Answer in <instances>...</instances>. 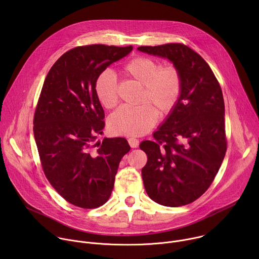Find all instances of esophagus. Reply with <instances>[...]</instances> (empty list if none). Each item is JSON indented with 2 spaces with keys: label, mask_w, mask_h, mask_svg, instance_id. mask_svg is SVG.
I'll return each instance as SVG.
<instances>
[{
  "label": "esophagus",
  "mask_w": 259,
  "mask_h": 259,
  "mask_svg": "<svg viewBox=\"0 0 259 259\" xmlns=\"http://www.w3.org/2000/svg\"><path fill=\"white\" fill-rule=\"evenodd\" d=\"M128 142H129L131 147H137L138 144H139V140L137 138H135V137H129L128 138Z\"/></svg>",
  "instance_id": "34e87169"
}]
</instances>
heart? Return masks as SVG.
I'll return each mask as SVG.
<instances>
[{"mask_svg":"<svg viewBox=\"0 0 259 259\" xmlns=\"http://www.w3.org/2000/svg\"><path fill=\"white\" fill-rule=\"evenodd\" d=\"M123 71L142 85L140 102L144 103L120 107L110 116L108 126L115 134L140 136L149 132L158 120L153 106L162 115L169 114L175 107L182 89L181 75L175 65H161L155 58L143 55L130 59ZM94 92L99 103L106 108H112L118 103L117 77L112 70L105 69L96 77Z\"/></svg>","mask_w":259,"mask_h":259,"instance_id":"obj_1","label":"heart"}]
</instances>
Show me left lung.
I'll return each mask as SVG.
<instances>
[{
	"mask_svg": "<svg viewBox=\"0 0 259 259\" xmlns=\"http://www.w3.org/2000/svg\"><path fill=\"white\" fill-rule=\"evenodd\" d=\"M137 49L169 59L182 79L179 100L154 140L139 145L147 156L141 170L144 189L160 205H188L208 190L226 156L223 91L208 63L186 45Z\"/></svg>",
	"mask_w": 259,
	"mask_h": 259,
	"instance_id": "8db88e82",
	"label": "left lung"
}]
</instances>
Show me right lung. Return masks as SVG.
Segmentation results:
<instances>
[{"label":"right lung","instance_id":"obj_1","mask_svg":"<svg viewBox=\"0 0 259 259\" xmlns=\"http://www.w3.org/2000/svg\"><path fill=\"white\" fill-rule=\"evenodd\" d=\"M132 49L100 44L72 48L57 59L43 84L33 116L42 168L55 191L77 207L93 209L107 202L119 164L130 151L123 137L95 142L104 128V112L94 82Z\"/></svg>","mask_w":259,"mask_h":259}]
</instances>
